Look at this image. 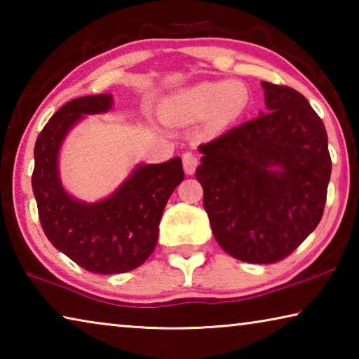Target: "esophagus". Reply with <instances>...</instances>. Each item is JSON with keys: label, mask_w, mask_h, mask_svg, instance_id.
I'll use <instances>...</instances> for the list:
<instances>
[{"label": "esophagus", "mask_w": 359, "mask_h": 359, "mask_svg": "<svg viewBox=\"0 0 359 359\" xmlns=\"http://www.w3.org/2000/svg\"><path fill=\"white\" fill-rule=\"evenodd\" d=\"M182 163H184L185 172L193 174L196 171V166H198V156L191 154V151H185V154L182 155Z\"/></svg>", "instance_id": "34e87169"}]
</instances>
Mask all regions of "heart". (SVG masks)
<instances>
[{
  "mask_svg": "<svg viewBox=\"0 0 359 359\" xmlns=\"http://www.w3.org/2000/svg\"><path fill=\"white\" fill-rule=\"evenodd\" d=\"M248 104V92L244 83L203 82L184 90L175 98V107L182 118L203 120L210 115L215 126H226L244 114Z\"/></svg>",
  "mask_w": 359,
  "mask_h": 359,
  "instance_id": "1",
  "label": "heart"
}]
</instances>
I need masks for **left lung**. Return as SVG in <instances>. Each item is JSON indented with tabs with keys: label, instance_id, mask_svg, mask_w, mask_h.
<instances>
[{
	"label": "left lung",
	"instance_id": "1",
	"mask_svg": "<svg viewBox=\"0 0 359 359\" xmlns=\"http://www.w3.org/2000/svg\"><path fill=\"white\" fill-rule=\"evenodd\" d=\"M266 114L199 145L214 238L245 263L288 257L323 217L331 156L321 118L287 85L261 83Z\"/></svg>",
	"mask_w": 359,
	"mask_h": 359
}]
</instances>
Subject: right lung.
I'll return each instance as SVG.
<instances>
[{"mask_svg": "<svg viewBox=\"0 0 359 359\" xmlns=\"http://www.w3.org/2000/svg\"><path fill=\"white\" fill-rule=\"evenodd\" d=\"M111 95L82 96L58 109L34 145L33 193L41 226L52 245L88 272L121 274L141 266L156 247L169 196L185 174L179 156L161 165H139L111 196L77 201L58 177V151L83 115L107 112Z\"/></svg>", "mask_w": 359, "mask_h": 359, "instance_id": "add662e5", "label": "right lung"}]
</instances>
